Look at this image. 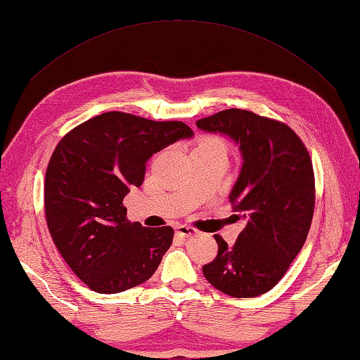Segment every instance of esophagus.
Here are the masks:
<instances>
[{
    "label": "esophagus",
    "instance_id": "esophagus-1",
    "mask_svg": "<svg viewBox=\"0 0 360 360\" xmlns=\"http://www.w3.org/2000/svg\"><path fill=\"white\" fill-rule=\"evenodd\" d=\"M174 231H176V236H179V237H192V236H195V233H198L195 227H191V226H186V224L176 226Z\"/></svg>",
    "mask_w": 360,
    "mask_h": 360
}]
</instances>
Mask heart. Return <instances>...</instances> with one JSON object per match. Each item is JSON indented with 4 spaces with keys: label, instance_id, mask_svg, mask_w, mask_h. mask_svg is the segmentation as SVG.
Masks as SVG:
<instances>
[{
    "label": "heart",
    "instance_id": "obj_1",
    "mask_svg": "<svg viewBox=\"0 0 360 360\" xmlns=\"http://www.w3.org/2000/svg\"><path fill=\"white\" fill-rule=\"evenodd\" d=\"M195 149H218V150L226 152V144L219 138H214V136H207V138L198 141Z\"/></svg>",
    "mask_w": 360,
    "mask_h": 360
}]
</instances>
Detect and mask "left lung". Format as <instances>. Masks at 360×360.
I'll list each match as a JSON object with an SVG mask.
<instances>
[{"mask_svg":"<svg viewBox=\"0 0 360 360\" xmlns=\"http://www.w3.org/2000/svg\"><path fill=\"white\" fill-rule=\"evenodd\" d=\"M197 127L231 136L243 165L229 200L237 218L247 219L236 243H218L216 258L203 276L233 298H255L281 282L311 229L316 205L312 160L303 141L278 120L242 108L202 118Z\"/></svg>","mask_w":360,"mask_h":360,"instance_id":"8db88e82","label":"left lung"}]
</instances>
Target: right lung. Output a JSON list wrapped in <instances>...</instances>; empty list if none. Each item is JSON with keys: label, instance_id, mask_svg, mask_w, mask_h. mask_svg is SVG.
<instances>
[{"label": "right lung", "instance_id": "obj_1", "mask_svg": "<svg viewBox=\"0 0 360 360\" xmlns=\"http://www.w3.org/2000/svg\"><path fill=\"white\" fill-rule=\"evenodd\" d=\"M191 136L182 122L105 112L56 146L44 178L48 229L68 267L93 292H124L157 271L173 243V227L131 224L123 198L144 182L153 153Z\"/></svg>", "mask_w": 360, "mask_h": 360}]
</instances>
